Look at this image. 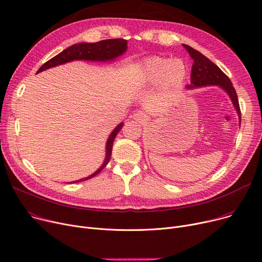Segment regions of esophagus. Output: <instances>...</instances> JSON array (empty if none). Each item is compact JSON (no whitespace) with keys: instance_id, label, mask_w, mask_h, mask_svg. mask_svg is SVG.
Here are the masks:
<instances>
[{"instance_id":"esophagus-1","label":"esophagus","mask_w":262,"mask_h":262,"mask_svg":"<svg viewBox=\"0 0 262 262\" xmlns=\"http://www.w3.org/2000/svg\"><path fill=\"white\" fill-rule=\"evenodd\" d=\"M133 119H134L135 121H137V122H141V124H143V122L147 121L148 116H147V114H145L144 112L138 111V112H136V113L133 114Z\"/></svg>"}]
</instances>
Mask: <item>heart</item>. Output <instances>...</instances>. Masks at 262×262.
I'll return each instance as SVG.
<instances>
[{
  "mask_svg": "<svg viewBox=\"0 0 262 262\" xmlns=\"http://www.w3.org/2000/svg\"><path fill=\"white\" fill-rule=\"evenodd\" d=\"M188 75V67L180 58L151 57L146 59L138 70L136 80L142 84H155L160 81L164 88L181 84Z\"/></svg>",
  "mask_w": 262,
  "mask_h": 262,
  "instance_id": "b5f03b06",
  "label": "heart"
}]
</instances>
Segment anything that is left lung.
<instances>
[{
    "label": "left lung",
    "instance_id": "1",
    "mask_svg": "<svg viewBox=\"0 0 262 262\" xmlns=\"http://www.w3.org/2000/svg\"><path fill=\"white\" fill-rule=\"evenodd\" d=\"M183 46L193 60V64L191 68V81L190 84L186 85V89L191 90L207 85H218L223 91H225V93L229 96L230 100H232L239 117V125H241V112L239 101L232 81L229 80L228 77L216 64L211 62L203 54L192 49L189 45L183 44Z\"/></svg>",
    "mask_w": 262,
    "mask_h": 262
}]
</instances>
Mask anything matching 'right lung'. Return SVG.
<instances>
[{
  "mask_svg": "<svg viewBox=\"0 0 262 262\" xmlns=\"http://www.w3.org/2000/svg\"><path fill=\"white\" fill-rule=\"evenodd\" d=\"M127 40L124 39H109V40H102L96 43H78V44H74L67 50L62 51L51 60H49L48 62H45L37 73H40L42 71L49 70L54 67H58L60 64H64L68 62H71V61L74 60H88V61H100V62H106V61H112L115 60L117 57L121 56L122 54H125L128 46H127ZM122 125L124 122H120L119 125L116 126V128L111 132L109 135L105 143V157L102 165L97 169V170L92 173L91 176L69 182V183H78L82 181H86L91 178H93L97 176L102 169L106 166V164L109 163L111 155H112V147H113V142L115 140V137L117 133L121 130Z\"/></svg>",
  "mask_w": 262,
  "mask_h": 262,
  "instance_id": "right-lung-1",
  "label": "right lung"
}]
</instances>
